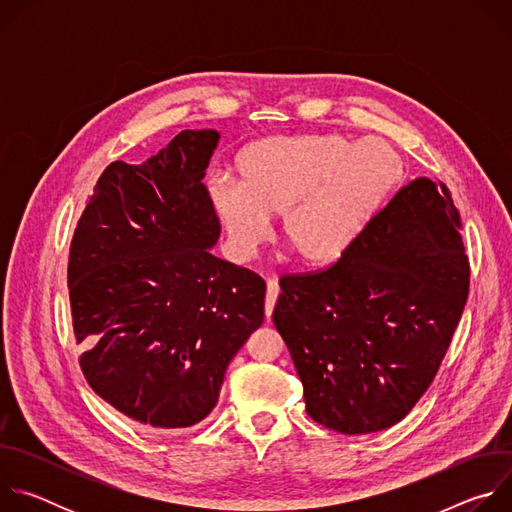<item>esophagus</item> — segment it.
<instances>
[{"label": "esophagus", "mask_w": 512, "mask_h": 512, "mask_svg": "<svg viewBox=\"0 0 512 512\" xmlns=\"http://www.w3.org/2000/svg\"><path fill=\"white\" fill-rule=\"evenodd\" d=\"M277 296H279V281L275 277H271V279H267V296H265V316L267 318H271V314H273Z\"/></svg>", "instance_id": "esophagus-1"}]
</instances>
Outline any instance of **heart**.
Segmentation results:
<instances>
[{
	"label": "heart",
	"instance_id": "obj_1",
	"mask_svg": "<svg viewBox=\"0 0 512 512\" xmlns=\"http://www.w3.org/2000/svg\"><path fill=\"white\" fill-rule=\"evenodd\" d=\"M239 180L210 176L208 200L237 259H251L269 235H281L310 263L338 259L403 176L385 141L354 143L342 135H277L237 156Z\"/></svg>",
	"mask_w": 512,
	"mask_h": 512
}]
</instances>
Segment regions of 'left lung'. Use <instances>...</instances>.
<instances>
[{
  "mask_svg": "<svg viewBox=\"0 0 512 512\" xmlns=\"http://www.w3.org/2000/svg\"><path fill=\"white\" fill-rule=\"evenodd\" d=\"M273 324L308 415L338 433L401 421L427 391L462 318L470 263L444 182L417 178L330 267L287 273Z\"/></svg>",
  "mask_w": 512,
  "mask_h": 512,
  "instance_id": "8db88e82",
  "label": "left lung"
}]
</instances>
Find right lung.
<instances>
[{
	"mask_svg": "<svg viewBox=\"0 0 512 512\" xmlns=\"http://www.w3.org/2000/svg\"><path fill=\"white\" fill-rule=\"evenodd\" d=\"M218 137L184 129L141 166L109 164L70 241L83 375L103 401L154 429L202 421L263 322L265 281L208 251L221 223L202 178Z\"/></svg>",
	"mask_w": 512,
	"mask_h": 512,
	"instance_id": "right-lung-1",
	"label": "right lung"
}]
</instances>
